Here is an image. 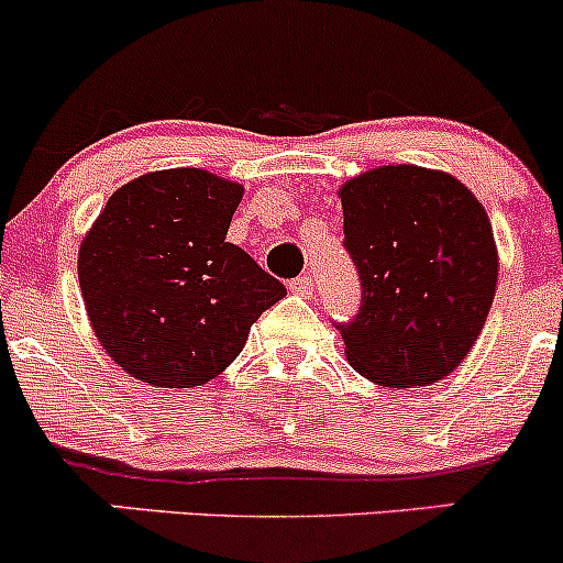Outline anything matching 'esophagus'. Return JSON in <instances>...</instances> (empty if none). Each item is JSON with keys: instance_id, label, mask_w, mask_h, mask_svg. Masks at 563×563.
I'll list each match as a JSON object with an SVG mask.
<instances>
[{"instance_id": "34e87169", "label": "esophagus", "mask_w": 563, "mask_h": 563, "mask_svg": "<svg viewBox=\"0 0 563 563\" xmlns=\"http://www.w3.org/2000/svg\"><path fill=\"white\" fill-rule=\"evenodd\" d=\"M289 289H292L295 295H311V292H314V276H311V274L295 276V279L289 282Z\"/></svg>"}]
</instances>
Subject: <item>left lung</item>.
Instances as JSON below:
<instances>
[{
	"instance_id": "obj_1",
	"label": "left lung",
	"mask_w": 563,
	"mask_h": 563,
	"mask_svg": "<svg viewBox=\"0 0 563 563\" xmlns=\"http://www.w3.org/2000/svg\"><path fill=\"white\" fill-rule=\"evenodd\" d=\"M361 309L339 322L346 357L385 387L433 385L488 320L498 257L479 200L448 173L387 165L341 189Z\"/></svg>"
}]
</instances>
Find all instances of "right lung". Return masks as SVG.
I'll return each mask as SVG.
<instances>
[{"instance_id": "1", "label": "right lung", "mask_w": 563, "mask_h": 563, "mask_svg": "<svg viewBox=\"0 0 563 563\" xmlns=\"http://www.w3.org/2000/svg\"><path fill=\"white\" fill-rule=\"evenodd\" d=\"M241 195L239 184L176 167L124 184L102 208L80 243L78 279L97 339L126 374L206 385L287 295L228 241Z\"/></svg>"}]
</instances>
